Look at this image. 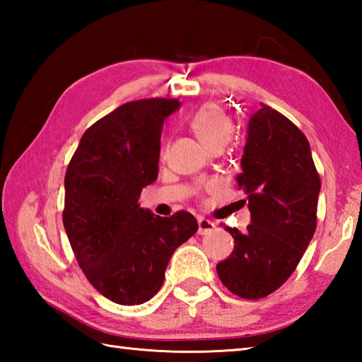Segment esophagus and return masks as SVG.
<instances>
[{
  "instance_id": "obj_1",
  "label": "esophagus",
  "mask_w": 362,
  "mask_h": 362,
  "mask_svg": "<svg viewBox=\"0 0 362 362\" xmlns=\"http://www.w3.org/2000/svg\"><path fill=\"white\" fill-rule=\"evenodd\" d=\"M197 224H199V230H197L199 235H209L213 232V230H216V224H214L213 221L202 216L197 218Z\"/></svg>"
}]
</instances>
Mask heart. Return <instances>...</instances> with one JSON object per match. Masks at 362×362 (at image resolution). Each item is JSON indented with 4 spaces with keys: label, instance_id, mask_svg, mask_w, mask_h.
Masks as SVG:
<instances>
[{
    "label": "heart",
    "instance_id": "heart-1",
    "mask_svg": "<svg viewBox=\"0 0 362 362\" xmlns=\"http://www.w3.org/2000/svg\"><path fill=\"white\" fill-rule=\"evenodd\" d=\"M189 127L210 151L214 148H224L232 140L235 126L227 112L216 104H206L201 107L189 119ZM166 148L161 151L163 156Z\"/></svg>",
    "mask_w": 362,
    "mask_h": 362
}]
</instances>
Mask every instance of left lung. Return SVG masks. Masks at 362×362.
<instances>
[{"label":"left lung","mask_w":362,"mask_h":362,"mask_svg":"<svg viewBox=\"0 0 362 362\" xmlns=\"http://www.w3.org/2000/svg\"><path fill=\"white\" fill-rule=\"evenodd\" d=\"M238 187L247 193V232L226 227L235 249L216 271L235 296L257 300L296 271L317 226L320 177L302 130L272 107L249 121ZM245 202V201H244Z\"/></svg>","instance_id":"obj_1"}]
</instances>
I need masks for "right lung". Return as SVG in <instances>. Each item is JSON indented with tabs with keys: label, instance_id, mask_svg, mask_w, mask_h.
Instances as JSON below:
<instances>
[{
	"label": "right lung",
	"instance_id": "obj_1",
	"mask_svg": "<svg viewBox=\"0 0 362 362\" xmlns=\"http://www.w3.org/2000/svg\"><path fill=\"white\" fill-rule=\"evenodd\" d=\"M179 105L169 98L119 105L83 132L66 168L62 219L74 257L118 305L156 296L174 250L199 228L185 210L160 218L138 205L157 179L163 121Z\"/></svg>",
	"mask_w": 362,
	"mask_h": 362
}]
</instances>
